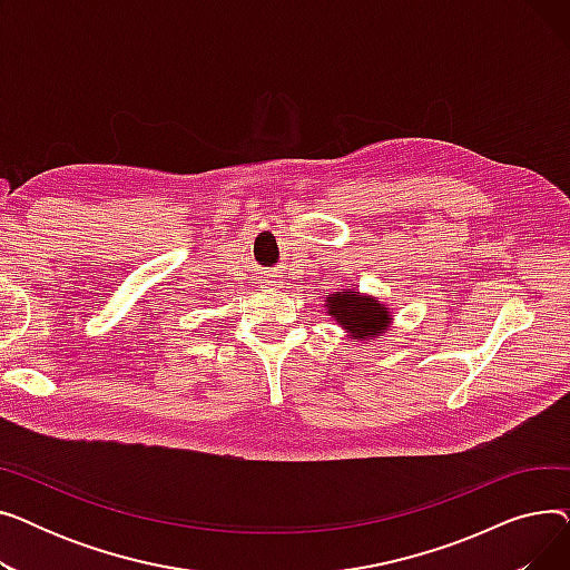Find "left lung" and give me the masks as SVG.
Returning <instances> with one entry per match:
<instances>
[{"label":"left lung","mask_w":570,"mask_h":570,"mask_svg":"<svg viewBox=\"0 0 570 570\" xmlns=\"http://www.w3.org/2000/svg\"><path fill=\"white\" fill-rule=\"evenodd\" d=\"M327 316H333L348 340H374L381 337L393 323V314L379 297L361 293L357 288H340L325 297Z\"/></svg>","instance_id":"1"}]
</instances>
